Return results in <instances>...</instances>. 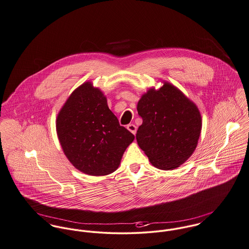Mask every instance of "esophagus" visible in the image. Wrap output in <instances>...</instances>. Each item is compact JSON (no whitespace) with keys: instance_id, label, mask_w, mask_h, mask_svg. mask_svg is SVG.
<instances>
[{"instance_id":"1","label":"esophagus","mask_w":249,"mask_h":249,"mask_svg":"<svg viewBox=\"0 0 249 249\" xmlns=\"http://www.w3.org/2000/svg\"><path fill=\"white\" fill-rule=\"evenodd\" d=\"M126 128L130 131V132L132 133V134H136V130H137V127H136V125L135 124H128L127 126H126Z\"/></svg>"}]
</instances>
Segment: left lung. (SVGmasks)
<instances>
[{
    "mask_svg": "<svg viewBox=\"0 0 249 249\" xmlns=\"http://www.w3.org/2000/svg\"><path fill=\"white\" fill-rule=\"evenodd\" d=\"M142 124L136 134L137 142L160 170H174L195 152L202 128L196 105L173 84L163 81L159 89H149L137 105Z\"/></svg>",
    "mask_w": 249,
    "mask_h": 249,
    "instance_id": "obj_1",
    "label": "left lung"
}]
</instances>
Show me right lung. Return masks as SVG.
<instances>
[{
	"mask_svg": "<svg viewBox=\"0 0 249 249\" xmlns=\"http://www.w3.org/2000/svg\"><path fill=\"white\" fill-rule=\"evenodd\" d=\"M55 127L69 161L89 176L116 171L135 139L121 126L103 91L89 81L76 88L59 110Z\"/></svg>",
	"mask_w": 249,
	"mask_h": 249,
	"instance_id": "1",
	"label": "right lung"
}]
</instances>
